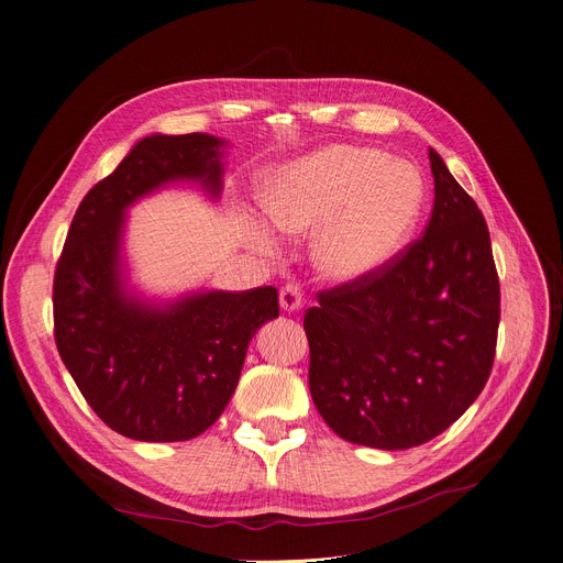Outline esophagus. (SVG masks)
I'll list each match as a JSON object with an SVG mask.
<instances>
[{"label": "esophagus", "instance_id": "1", "mask_svg": "<svg viewBox=\"0 0 563 563\" xmlns=\"http://www.w3.org/2000/svg\"><path fill=\"white\" fill-rule=\"evenodd\" d=\"M302 305V289L296 283H287L280 289V308L285 312H296Z\"/></svg>", "mask_w": 563, "mask_h": 563}]
</instances>
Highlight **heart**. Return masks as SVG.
<instances>
[{
  "label": "heart",
  "instance_id": "1",
  "mask_svg": "<svg viewBox=\"0 0 563 563\" xmlns=\"http://www.w3.org/2000/svg\"><path fill=\"white\" fill-rule=\"evenodd\" d=\"M424 179L406 162L360 145H328L278 168L265 209L285 233H314V263L332 280H360L386 265L416 229ZM261 251L276 249L265 222L253 224Z\"/></svg>",
  "mask_w": 563,
  "mask_h": 563
}]
</instances>
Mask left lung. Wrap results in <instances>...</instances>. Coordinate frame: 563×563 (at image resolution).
<instances>
[{
    "label": "left lung",
    "instance_id": "1",
    "mask_svg": "<svg viewBox=\"0 0 563 563\" xmlns=\"http://www.w3.org/2000/svg\"><path fill=\"white\" fill-rule=\"evenodd\" d=\"M424 233L377 272L317 294L305 312L310 393L352 444L411 449L449 429L485 388L500 287L487 222L442 157Z\"/></svg>",
    "mask_w": 563,
    "mask_h": 563
}]
</instances>
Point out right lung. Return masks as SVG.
<instances>
[{"mask_svg": "<svg viewBox=\"0 0 563 563\" xmlns=\"http://www.w3.org/2000/svg\"><path fill=\"white\" fill-rule=\"evenodd\" d=\"M224 141L192 132L139 141L80 201L54 276V339L78 390L112 431L181 442L227 408L251 336L278 317L276 287L209 291L152 308L123 291V213L175 179L222 188Z\"/></svg>", "mask_w": 563, "mask_h": 563, "instance_id": "right-lung-1", "label": "right lung"}]
</instances>
